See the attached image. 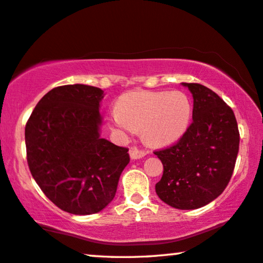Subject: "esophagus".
Here are the masks:
<instances>
[{
	"mask_svg": "<svg viewBox=\"0 0 263 263\" xmlns=\"http://www.w3.org/2000/svg\"><path fill=\"white\" fill-rule=\"evenodd\" d=\"M146 155L145 150H139L137 148H131L129 149V156H131L132 160H137V159H142Z\"/></svg>",
	"mask_w": 263,
	"mask_h": 263,
	"instance_id": "1",
	"label": "esophagus"
}]
</instances>
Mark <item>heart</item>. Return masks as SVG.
Returning <instances> with one entry per match:
<instances>
[{"label":"heart","mask_w":263,"mask_h":263,"mask_svg":"<svg viewBox=\"0 0 263 263\" xmlns=\"http://www.w3.org/2000/svg\"><path fill=\"white\" fill-rule=\"evenodd\" d=\"M191 102L181 91H132L119 100L118 109L109 115L111 128L122 138L142 129V136L154 145L166 144L186 131Z\"/></svg>","instance_id":"obj_1"}]
</instances>
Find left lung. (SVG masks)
Here are the masks:
<instances>
[{"instance_id": "obj_1", "label": "left lung", "mask_w": 263, "mask_h": 263, "mask_svg": "<svg viewBox=\"0 0 263 263\" xmlns=\"http://www.w3.org/2000/svg\"><path fill=\"white\" fill-rule=\"evenodd\" d=\"M194 97L192 122L173 145L154 154L163 164L155 185L160 199L177 209H197L219 197L232 177L239 149L233 110L214 91L181 83Z\"/></svg>"}]
</instances>
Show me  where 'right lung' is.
I'll list each match as a JSON object with an SVG mask.
<instances>
[{
	"mask_svg": "<svg viewBox=\"0 0 263 263\" xmlns=\"http://www.w3.org/2000/svg\"><path fill=\"white\" fill-rule=\"evenodd\" d=\"M100 87H54L27 120V163L38 186L62 211L95 214L113 201L128 149L100 136Z\"/></svg>",
	"mask_w": 263,
	"mask_h": 263,
	"instance_id": "add662e5",
	"label": "right lung"
}]
</instances>
